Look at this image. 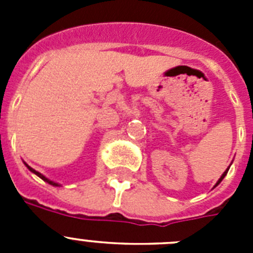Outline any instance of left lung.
Listing matches in <instances>:
<instances>
[{
	"mask_svg": "<svg viewBox=\"0 0 253 253\" xmlns=\"http://www.w3.org/2000/svg\"><path fill=\"white\" fill-rule=\"evenodd\" d=\"M228 169H229V167H228V169H225V171H224V172H223V175H222V176H220V178H219V180H218V181H216V184H215V186H214V187H216V186H218V185H219V184H220V182H222V180H223V178H224V177H225V175H227V173H228Z\"/></svg>",
	"mask_w": 253,
	"mask_h": 253,
	"instance_id": "obj_1",
	"label": "left lung"
}]
</instances>
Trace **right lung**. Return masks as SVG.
Masks as SVG:
<instances>
[{
    "mask_svg": "<svg viewBox=\"0 0 253 253\" xmlns=\"http://www.w3.org/2000/svg\"><path fill=\"white\" fill-rule=\"evenodd\" d=\"M24 163H25V162H24ZM25 166H26V167H28V169H29V171H30V172H33V173H35V175H37V176H38V177H40V178H42V180H44V181H45V182H48V184H49V185H53V186H60V185H59V184H58V182H54V181H51V180H49V178H48V177H45V176H44V175H42V173H40V172L35 171V169H31V167H30V166H29L28 163H25Z\"/></svg>",
    "mask_w": 253,
    "mask_h": 253,
    "instance_id": "1",
    "label": "right lung"
}]
</instances>
